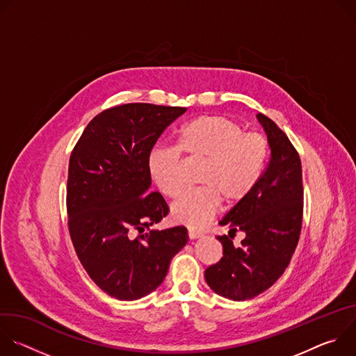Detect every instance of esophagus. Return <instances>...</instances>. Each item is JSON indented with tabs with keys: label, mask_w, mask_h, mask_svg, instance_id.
Instances as JSON below:
<instances>
[{
	"label": "esophagus",
	"mask_w": 356,
	"mask_h": 356,
	"mask_svg": "<svg viewBox=\"0 0 356 356\" xmlns=\"http://www.w3.org/2000/svg\"><path fill=\"white\" fill-rule=\"evenodd\" d=\"M200 236H202V232L195 231V229H193V228H188V238H190V239H195V238H200Z\"/></svg>",
	"instance_id": "esophagus-1"
}]
</instances>
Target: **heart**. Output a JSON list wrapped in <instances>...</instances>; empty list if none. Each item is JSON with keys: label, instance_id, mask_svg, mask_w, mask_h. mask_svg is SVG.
<instances>
[{"label": "heart", "instance_id": "b5f03b06", "mask_svg": "<svg viewBox=\"0 0 356 356\" xmlns=\"http://www.w3.org/2000/svg\"><path fill=\"white\" fill-rule=\"evenodd\" d=\"M181 154L204 161L198 181L172 206V217L197 228L218 211L221 198L229 204L243 200L258 184L268 155V139L221 115H202L186 124L177 136V147L159 146L150 152L147 166L158 188L169 198L179 197L184 187Z\"/></svg>", "mask_w": 356, "mask_h": 356}]
</instances>
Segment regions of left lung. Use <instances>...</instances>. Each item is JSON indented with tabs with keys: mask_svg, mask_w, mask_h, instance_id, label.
I'll use <instances>...</instances> for the list:
<instances>
[{
	"mask_svg": "<svg viewBox=\"0 0 356 356\" xmlns=\"http://www.w3.org/2000/svg\"><path fill=\"white\" fill-rule=\"evenodd\" d=\"M270 146V159L249 195L221 220L229 236L242 231L235 248L227 236L222 258L206 269L207 284L220 296L243 301L268 290L283 275L298 243L302 222V173L298 152L265 114L257 115Z\"/></svg>",
	"mask_w": 356,
	"mask_h": 356,
	"instance_id": "left-lung-1",
	"label": "left lung"
}]
</instances>
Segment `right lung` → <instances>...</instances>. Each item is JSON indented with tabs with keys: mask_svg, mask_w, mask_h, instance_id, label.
I'll list each match as a JSON object with an SVG mask.
<instances>
[{
	"mask_svg": "<svg viewBox=\"0 0 356 356\" xmlns=\"http://www.w3.org/2000/svg\"><path fill=\"white\" fill-rule=\"evenodd\" d=\"M184 107L131 103L95 115L72 150L67 225L77 258L108 296L136 300L154 291L187 229H150L169 214L161 193H147V159Z\"/></svg>",
	"mask_w": 356,
	"mask_h": 356,
	"instance_id": "obj_1",
	"label": "right lung"
}]
</instances>
